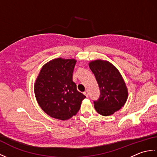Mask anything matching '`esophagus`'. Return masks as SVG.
Instances as JSON below:
<instances>
[{"label":"esophagus","instance_id":"1","mask_svg":"<svg viewBox=\"0 0 157 157\" xmlns=\"http://www.w3.org/2000/svg\"><path fill=\"white\" fill-rule=\"evenodd\" d=\"M84 94L86 96V97H88L89 94H88V91H85V92H84Z\"/></svg>","mask_w":157,"mask_h":157}]
</instances>
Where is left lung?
<instances>
[{
  "instance_id": "left-lung-1",
  "label": "left lung",
  "mask_w": 157,
  "mask_h": 157,
  "mask_svg": "<svg viewBox=\"0 0 157 157\" xmlns=\"http://www.w3.org/2000/svg\"><path fill=\"white\" fill-rule=\"evenodd\" d=\"M100 88V98L94 101V109L102 116H109L121 109L128 97V90L119 70L105 60L89 63Z\"/></svg>"
}]
</instances>
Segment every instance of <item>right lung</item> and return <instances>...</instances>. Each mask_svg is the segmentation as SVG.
<instances>
[{
  "label": "right lung",
  "instance_id": "obj_1",
  "mask_svg": "<svg viewBox=\"0 0 157 157\" xmlns=\"http://www.w3.org/2000/svg\"><path fill=\"white\" fill-rule=\"evenodd\" d=\"M74 59H54L43 65L36 79L34 94L38 105L52 118L65 121L77 114L86 98L72 80Z\"/></svg>",
  "mask_w": 157,
  "mask_h": 157
}]
</instances>
